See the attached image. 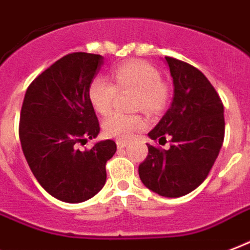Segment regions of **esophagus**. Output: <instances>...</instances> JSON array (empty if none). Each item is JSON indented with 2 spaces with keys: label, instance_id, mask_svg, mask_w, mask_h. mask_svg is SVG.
<instances>
[{
  "label": "esophagus",
  "instance_id": "esophagus-1",
  "mask_svg": "<svg viewBox=\"0 0 250 250\" xmlns=\"http://www.w3.org/2000/svg\"><path fill=\"white\" fill-rule=\"evenodd\" d=\"M116 145H117V147H119V148H125V147L127 146V142L126 141H117V142H116Z\"/></svg>",
  "mask_w": 250,
  "mask_h": 250
}]
</instances>
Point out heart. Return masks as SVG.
Wrapping results in <instances>:
<instances>
[{"label":"heart","instance_id":"heart-1","mask_svg":"<svg viewBox=\"0 0 250 250\" xmlns=\"http://www.w3.org/2000/svg\"><path fill=\"white\" fill-rule=\"evenodd\" d=\"M115 84L104 77H95L88 84V102L99 115H108L119 91H135L134 109L154 115L163 111L169 91L162 82V75L150 63L142 61L126 62L112 70ZM145 120L138 115L113 113L103 121V133L109 138L127 141L135 131L145 127Z\"/></svg>","mask_w":250,"mask_h":250}]
</instances>
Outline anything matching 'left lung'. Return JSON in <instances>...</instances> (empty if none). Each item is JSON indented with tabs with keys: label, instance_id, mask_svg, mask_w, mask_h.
Returning <instances> with one entry per match:
<instances>
[{
	"label": "left lung",
	"instance_id": "left-lung-1",
	"mask_svg": "<svg viewBox=\"0 0 250 250\" xmlns=\"http://www.w3.org/2000/svg\"><path fill=\"white\" fill-rule=\"evenodd\" d=\"M173 79L171 107L148 133L152 141L171 138L163 150L147 143L148 155L139 164L141 181L163 197L176 198L204 183L224 139V108L219 95L198 69L166 57Z\"/></svg>",
	"mask_w": 250,
	"mask_h": 250
}]
</instances>
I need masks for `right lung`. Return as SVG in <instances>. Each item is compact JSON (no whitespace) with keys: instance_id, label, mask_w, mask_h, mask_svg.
Returning <instances> with one entry per match:
<instances>
[{"instance_id":"1","label":"right lung","mask_w":250,"mask_h":250,"mask_svg":"<svg viewBox=\"0 0 250 250\" xmlns=\"http://www.w3.org/2000/svg\"><path fill=\"white\" fill-rule=\"evenodd\" d=\"M103 56H63L34 79L24 95L19 138L31 171L55 198L78 204L92 198L107 180L105 163L115 155L112 139L81 151L77 143L96 138L98 117L88 102V84Z\"/></svg>"}]
</instances>
